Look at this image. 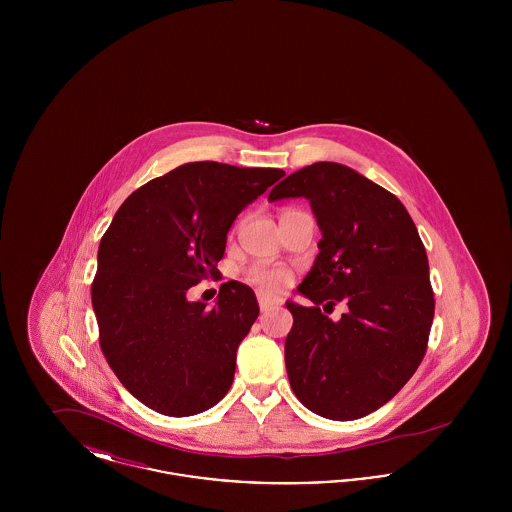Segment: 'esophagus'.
I'll return each instance as SVG.
<instances>
[{
    "label": "esophagus",
    "mask_w": 512,
    "mask_h": 512,
    "mask_svg": "<svg viewBox=\"0 0 512 512\" xmlns=\"http://www.w3.org/2000/svg\"><path fill=\"white\" fill-rule=\"evenodd\" d=\"M257 303H259V309H261V311H268L272 305H278L280 299H278V297H272V295H267V293H257Z\"/></svg>",
    "instance_id": "1"
}]
</instances>
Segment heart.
I'll return each mask as SVG.
<instances>
[{"instance_id": "obj_1", "label": "heart", "mask_w": 512, "mask_h": 512, "mask_svg": "<svg viewBox=\"0 0 512 512\" xmlns=\"http://www.w3.org/2000/svg\"><path fill=\"white\" fill-rule=\"evenodd\" d=\"M247 280L261 290H280L290 282V270L270 265H255L247 270Z\"/></svg>"}]
</instances>
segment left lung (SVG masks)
<instances>
[{
    "instance_id": "left-lung-1",
    "label": "left lung",
    "mask_w": 512,
    "mask_h": 512,
    "mask_svg": "<svg viewBox=\"0 0 512 512\" xmlns=\"http://www.w3.org/2000/svg\"><path fill=\"white\" fill-rule=\"evenodd\" d=\"M288 197L311 201L322 232L299 286L313 307L286 303L290 386L309 411L355 420L386 405L426 355L436 309L426 249L403 203L349 167L293 172L268 195ZM338 300L348 313L334 323L323 312Z\"/></svg>"
}]
</instances>
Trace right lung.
<instances>
[{"mask_svg":"<svg viewBox=\"0 0 512 512\" xmlns=\"http://www.w3.org/2000/svg\"><path fill=\"white\" fill-rule=\"evenodd\" d=\"M284 174L186 163L128 195L103 234L92 282L99 345L149 409L192 416L230 390L238 345L259 317L255 293L230 280L205 309L186 292L219 274L232 222Z\"/></svg>","mask_w":512,"mask_h":512,"instance_id":"right-lung-1","label":"right lung"}]
</instances>
